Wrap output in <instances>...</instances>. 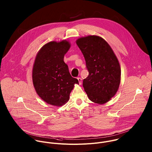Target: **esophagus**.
<instances>
[{"instance_id":"obj_1","label":"esophagus","mask_w":152,"mask_h":152,"mask_svg":"<svg viewBox=\"0 0 152 152\" xmlns=\"http://www.w3.org/2000/svg\"><path fill=\"white\" fill-rule=\"evenodd\" d=\"M77 80L79 81V85H81L82 84V79L80 77H78L77 78Z\"/></svg>"}]
</instances>
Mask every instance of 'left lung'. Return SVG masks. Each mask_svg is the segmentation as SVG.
I'll use <instances>...</instances> for the list:
<instances>
[{
	"mask_svg": "<svg viewBox=\"0 0 152 152\" xmlns=\"http://www.w3.org/2000/svg\"><path fill=\"white\" fill-rule=\"evenodd\" d=\"M76 42L83 54L89 72L83 81L85 91L91 101L104 104L114 96L120 86L118 60L108 43L101 37H83Z\"/></svg>",
	"mask_w": 152,
	"mask_h": 152,
	"instance_id": "1",
	"label": "left lung"
}]
</instances>
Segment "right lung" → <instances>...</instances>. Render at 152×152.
Segmentation results:
<instances>
[{
  "label": "right lung",
  "mask_w": 152,
  "mask_h": 152,
  "mask_svg": "<svg viewBox=\"0 0 152 152\" xmlns=\"http://www.w3.org/2000/svg\"><path fill=\"white\" fill-rule=\"evenodd\" d=\"M69 41H50L38 52L32 77L38 95L48 104L61 107L68 102L77 79L70 75L64 57L70 48Z\"/></svg>",
  "instance_id": "obj_1"
}]
</instances>
